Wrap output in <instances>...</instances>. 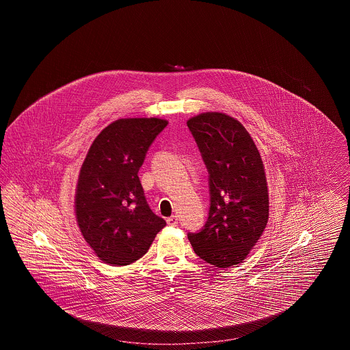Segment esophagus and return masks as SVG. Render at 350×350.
I'll return each instance as SVG.
<instances>
[{
    "label": "esophagus",
    "mask_w": 350,
    "mask_h": 350,
    "mask_svg": "<svg viewBox=\"0 0 350 350\" xmlns=\"http://www.w3.org/2000/svg\"><path fill=\"white\" fill-rule=\"evenodd\" d=\"M167 223L169 226H172V227H176L178 224V217H176V215H172V217H167Z\"/></svg>",
    "instance_id": "34e87169"
}]
</instances>
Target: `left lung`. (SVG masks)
Returning a JSON list of instances; mask_svg holds the SVG:
<instances>
[{"mask_svg":"<svg viewBox=\"0 0 350 350\" xmlns=\"http://www.w3.org/2000/svg\"><path fill=\"white\" fill-rule=\"evenodd\" d=\"M208 172L210 208L193 250L217 267L240 264L267 227L269 196L264 164L245 127L223 113L187 120Z\"/></svg>","mask_w":350,"mask_h":350,"instance_id":"8db88e82","label":"left lung"}]
</instances>
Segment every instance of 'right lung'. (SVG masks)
<instances>
[{
	"mask_svg": "<svg viewBox=\"0 0 350 350\" xmlns=\"http://www.w3.org/2000/svg\"><path fill=\"white\" fill-rule=\"evenodd\" d=\"M167 124L159 118L118 119L100 131L85 157L76 217L83 239L106 264L135 262L167 226L150 210L137 176Z\"/></svg>",
	"mask_w": 350,
	"mask_h": 350,
	"instance_id": "add662e5",
	"label": "right lung"
}]
</instances>
